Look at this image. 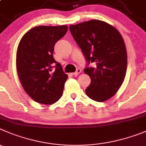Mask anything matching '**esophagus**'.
Returning <instances> with one entry per match:
<instances>
[{
	"instance_id": "1",
	"label": "esophagus",
	"mask_w": 146,
	"mask_h": 146,
	"mask_svg": "<svg viewBox=\"0 0 146 146\" xmlns=\"http://www.w3.org/2000/svg\"><path fill=\"white\" fill-rule=\"evenodd\" d=\"M80 73H81V69H77V71H76L75 72H74V73H72V74H73V75H74V76H77V75H79V74H80Z\"/></svg>"
}]
</instances>
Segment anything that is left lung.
Listing matches in <instances>:
<instances>
[{"instance_id": "left-lung-1", "label": "left lung", "mask_w": 146, "mask_h": 146, "mask_svg": "<svg viewBox=\"0 0 146 146\" xmlns=\"http://www.w3.org/2000/svg\"><path fill=\"white\" fill-rule=\"evenodd\" d=\"M69 30L87 62L84 72L91 82L86 94L97 102L108 100L117 92L125 77L127 51L121 34L100 20L71 25ZM91 63L93 66L89 68Z\"/></svg>"}]
</instances>
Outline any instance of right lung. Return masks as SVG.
<instances>
[{
  "label": "right lung",
  "instance_id": "right-lung-1",
  "mask_svg": "<svg viewBox=\"0 0 146 146\" xmlns=\"http://www.w3.org/2000/svg\"><path fill=\"white\" fill-rule=\"evenodd\" d=\"M67 29L64 25L38 26L27 31L19 42L16 54L18 75L25 92L38 103L51 105L62 95L68 76L54 59L53 53L55 44Z\"/></svg>",
  "mask_w": 146,
  "mask_h": 146
}]
</instances>
